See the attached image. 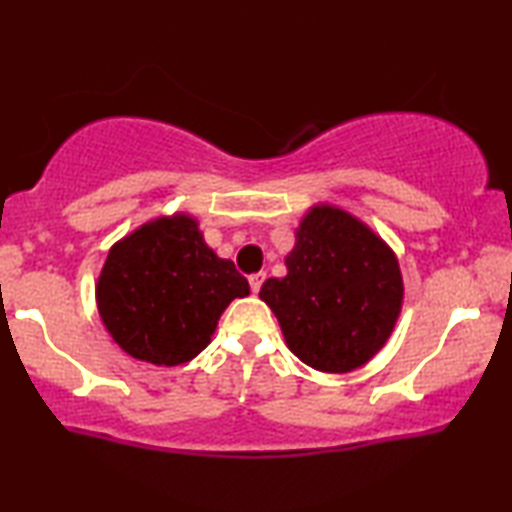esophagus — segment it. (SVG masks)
<instances>
[{
    "instance_id": "34e87169",
    "label": "esophagus",
    "mask_w": 512,
    "mask_h": 512,
    "mask_svg": "<svg viewBox=\"0 0 512 512\" xmlns=\"http://www.w3.org/2000/svg\"><path fill=\"white\" fill-rule=\"evenodd\" d=\"M264 278H266V273H264V271H257V273H250V276H248V283H250V290H253V292H259V287H262V283H264Z\"/></svg>"
}]
</instances>
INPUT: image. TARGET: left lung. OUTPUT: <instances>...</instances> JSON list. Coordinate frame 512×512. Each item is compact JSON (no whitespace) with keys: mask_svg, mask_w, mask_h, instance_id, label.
<instances>
[{"mask_svg":"<svg viewBox=\"0 0 512 512\" xmlns=\"http://www.w3.org/2000/svg\"><path fill=\"white\" fill-rule=\"evenodd\" d=\"M285 266L259 299L301 362L350 373L385 348L401 315L403 278L394 250L364 220L318 201L301 215Z\"/></svg>","mask_w":512,"mask_h":512,"instance_id":"8db88e82","label":"left lung"}]
</instances>
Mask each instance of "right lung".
Wrapping results in <instances>:
<instances>
[{
    "label": "right lung",
    "instance_id": "right-lung-1",
    "mask_svg": "<svg viewBox=\"0 0 512 512\" xmlns=\"http://www.w3.org/2000/svg\"><path fill=\"white\" fill-rule=\"evenodd\" d=\"M248 280L204 241L199 220L176 211L115 241L95 283L97 311L129 357L155 366L190 362L220 315L248 297Z\"/></svg>",
    "mask_w": 512,
    "mask_h": 512
}]
</instances>
